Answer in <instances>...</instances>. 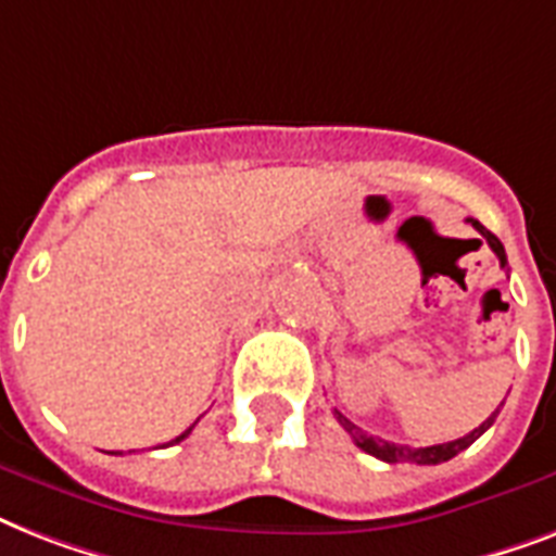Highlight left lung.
I'll list each match as a JSON object with an SVG mask.
<instances>
[{
    "label": "left lung",
    "instance_id": "1",
    "mask_svg": "<svg viewBox=\"0 0 556 556\" xmlns=\"http://www.w3.org/2000/svg\"><path fill=\"white\" fill-rule=\"evenodd\" d=\"M467 222H470V225H473L476 230L484 236V242L491 244V251L500 256L502 268H508V256H505V248H502L500 239H496V236H493L488 227L479 225L476 218H467ZM496 413H500V409H496ZM496 413H493L484 424H479L473 432H467L465 439L444 441V444H432V447H409V444H392V441H383V439H378V435H369V432L361 430L357 424L349 421L346 415L338 413V409H334V418H338L340 427H343V430H346L349 435L355 439L357 447L364 450V453H369V456L380 458V462H389V465H397V462H413V465H441V462H447V458L458 456L462 450L470 447V444H473V441L479 439V435H482L488 427H491L493 418H496Z\"/></svg>",
    "mask_w": 556,
    "mask_h": 556
}]
</instances>
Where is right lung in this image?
Masks as SVG:
<instances>
[{
    "instance_id": "obj_1",
    "label": "right lung",
    "mask_w": 556,
    "mask_h": 556,
    "mask_svg": "<svg viewBox=\"0 0 556 556\" xmlns=\"http://www.w3.org/2000/svg\"><path fill=\"white\" fill-rule=\"evenodd\" d=\"M190 430H192V427H190ZM190 430H185V432H181V435H178V439H173V441H169V444H178V441H185L187 435H190ZM115 456H121V453H115Z\"/></svg>"
}]
</instances>
